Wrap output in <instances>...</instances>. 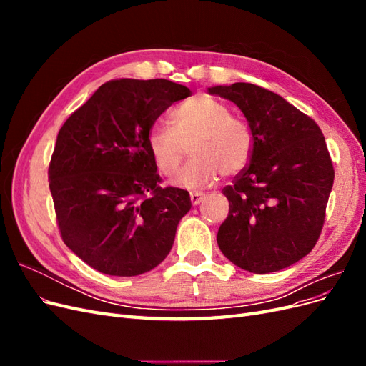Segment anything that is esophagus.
Listing matches in <instances>:
<instances>
[{
  "label": "esophagus",
  "instance_id": "34e87169",
  "mask_svg": "<svg viewBox=\"0 0 366 366\" xmlns=\"http://www.w3.org/2000/svg\"><path fill=\"white\" fill-rule=\"evenodd\" d=\"M203 198H204V194H202V192H191V203H192V206L200 204L203 202Z\"/></svg>",
  "mask_w": 366,
  "mask_h": 366
}]
</instances>
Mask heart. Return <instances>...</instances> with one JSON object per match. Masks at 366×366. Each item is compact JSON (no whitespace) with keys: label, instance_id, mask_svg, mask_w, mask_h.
<instances>
[{"label":"heart","instance_id":"heart-1","mask_svg":"<svg viewBox=\"0 0 366 366\" xmlns=\"http://www.w3.org/2000/svg\"><path fill=\"white\" fill-rule=\"evenodd\" d=\"M148 149L160 174L171 177L180 168L192 143L194 159L174 183L186 189H203L221 174L235 175L252 156V134L244 122L232 117L230 108L218 99L202 94L177 107L172 128L156 125L148 134Z\"/></svg>","mask_w":366,"mask_h":366}]
</instances>
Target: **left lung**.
<instances>
[{"label": "left lung", "instance_id": "1", "mask_svg": "<svg viewBox=\"0 0 366 366\" xmlns=\"http://www.w3.org/2000/svg\"><path fill=\"white\" fill-rule=\"evenodd\" d=\"M234 102L252 132V156L226 186L229 215L217 242L224 257L252 273L282 270L312 252L335 182L322 131L280 94L253 84L207 88Z\"/></svg>", "mask_w": 366, "mask_h": 366}]
</instances>
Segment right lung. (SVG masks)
Wrapping results in <instances>:
<instances>
[{
	"label": "right lung",
	"instance_id": "obj_1",
	"mask_svg": "<svg viewBox=\"0 0 366 366\" xmlns=\"http://www.w3.org/2000/svg\"><path fill=\"white\" fill-rule=\"evenodd\" d=\"M189 94L166 79L109 81L59 129L49 168L56 219L65 244L94 270L137 276L171 252L191 197L157 184L147 139Z\"/></svg>",
	"mask_w": 366,
	"mask_h": 366
}]
</instances>
